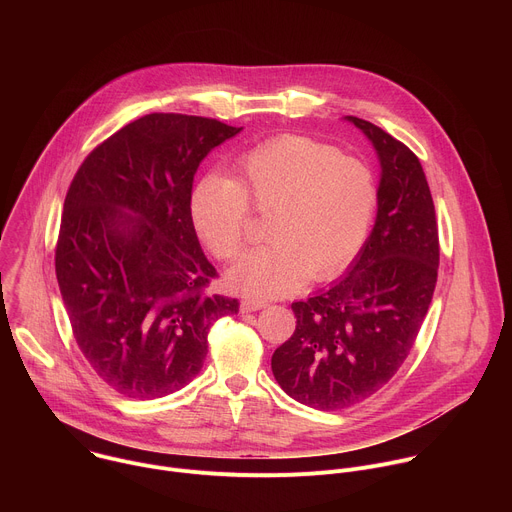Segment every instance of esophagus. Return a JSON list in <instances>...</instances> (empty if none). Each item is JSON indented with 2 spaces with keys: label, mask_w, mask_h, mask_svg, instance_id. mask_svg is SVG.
Masks as SVG:
<instances>
[{
  "label": "esophagus",
  "mask_w": 512,
  "mask_h": 512,
  "mask_svg": "<svg viewBox=\"0 0 512 512\" xmlns=\"http://www.w3.org/2000/svg\"><path fill=\"white\" fill-rule=\"evenodd\" d=\"M267 306V302L263 300H253V298H245L241 302V312L243 314H249V312H257V310H263Z\"/></svg>",
  "instance_id": "obj_1"
}]
</instances>
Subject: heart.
<instances>
[{"label":"heart","mask_w":512,"mask_h":512,"mask_svg":"<svg viewBox=\"0 0 512 512\" xmlns=\"http://www.w3.org/2000/svg\"><path fill=\"white\" fill-rule=\"evenodd\" d=\"M249 200L271 210V243L241 255L227 279L245 296L279 298L356 257L375 214L377 182L367 164L332 145L302 135L265 141L237 160L235 180L210 172L190 190L192 227L218 259L239 255Z\"/></svg>","instance_id":"heart-1"}]
</instances>
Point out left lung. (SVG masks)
I'll return each mask as SVG.
<instances>
[{"instance_id": "left-lung-1", "label": "left lung", "mask_w": 512, "mask_h": 512, "mask_svg": "<svg viewBox=\"0 0 512 512\" xmlns=\"http://www.w3.org/2000/svg\"><path fill=\"white\" fill-rule=\"evenodd\" d=\"M381 166L375 227L346 273L306 302L271 356L279 387L298 403L336 411L377 393L399 371L423 324L440 265L435 208L417 156L352 115Z\"/></svg>"}]
</instances>
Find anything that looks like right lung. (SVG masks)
Returning a JSON list of instances; mask_svg holds the SVG:
<instances>
[{"label":"right lung","instance_id":"1","mask_svg":"<svg viewBox=\"0 0 512 512\" xmlns=\"http://www.w3.org/2000/svg\"><path fill=\"white\" fill-rule=\"evenodd\" d=\"M243 127L152 113L95 148L72 180L56 245V279L72 334L95 373L148 401L202 369L208 330L239 302L206 296L216 275L190 218L202 160Z\"/></svg>","mask_w":512,"mask_h":512}]
</instances>
